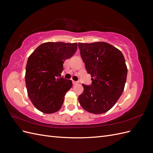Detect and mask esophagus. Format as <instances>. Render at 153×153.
I'll return each instance as SVG.
<instances>
[{
    "instance_id": "obj_1",
    "label": "esophagus",
    "mask_w": 153,
    "mask_h": 153,
    "mask_svg": "<svg viewBox=\"0 0 153 153\" xmlns=\"http://www.w3.org/2000/svg\"><path fill=\"white\" fill-rule=\"evenodd\" d=\"M78 82H77V81H74V80H73V85H76V84H78Z\"/></svg>"
}]
</instances>
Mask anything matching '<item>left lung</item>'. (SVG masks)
I'll list each match as a JSON object with an SVG mask.
<instances>
[{"mask_svg":"<svg viewBox=\"0 0 153 153\" xmlns=\"http://www.w3.org/2000/svg\"><path fill=\"white\" fill-rule=\"evenodd\" d=\"M81 57L92 84L84 87L78 96L82 107L87 112L101 114L116 103L124 91L128 69L122 52L105 42L78 43Z\"/></svg>","mask_w":153,"mask_h":153,"instance_id":"obj_1","label":"left lung"}]
</instances>
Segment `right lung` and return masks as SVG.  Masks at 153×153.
<instances>
[{"label": "right lung", "mask_w": 153, "mask_h": 153, "mask_svg": "<svg viewBox=\"0 0 153 153\" xmlns=\"http://www.w3.org/2000/svg\"><path fill=\"white\" fill-rule=\"evenodd\" d=\"M76 50V43L47 42L39 45L29 56L25 71L27 93L41 112L53 114L62 107L72 81L58 76L63 71L64 62Z\"/></svg>", "instance_id": "1"}]
</instances>
